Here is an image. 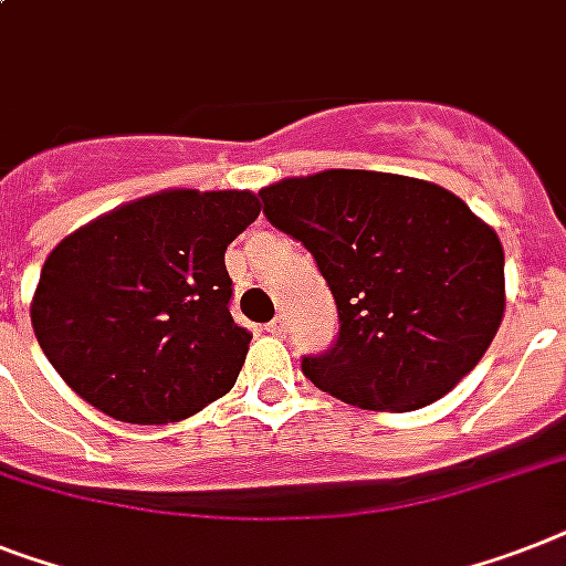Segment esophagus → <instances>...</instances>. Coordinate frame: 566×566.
Listing matches in <instances>:
<instances>
[{"instance_id": "34e87169", "label": "esophagus", "mask_w": 566, "mask_h": 566, "mask_svg": "<svg viewBox=\"0 0 566 566\" xmlns=\"http://www.w3.org/2000/svg\"><path fill=\"white\" fill-rule=\"evenodd\" d=\"M268 331L270 334H275V337H282L284 331H287V316H282V314L275 316L273 323H268Z\"/></svg>"}]
</instances>
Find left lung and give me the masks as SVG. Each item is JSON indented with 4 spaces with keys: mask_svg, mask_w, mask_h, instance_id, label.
<instances>
[{
    "mask_svg": "<svg viewBox=\"0 0 566 566\" xmlns=\"http://www.w3.org/2000/svg\"><path fill=\"white\" fill-rule=\"evenodd\" d=\"M337 302V339L302 357L314 387L363 410H418L474 369L506 311L503 243L448 188L331 168L261 188Z\"/></svg>",
    "mask_w": 566,
    "mask_h": 566,
    "instance_id": "obj_1",
    "label": "left lung"
}]
</instances>
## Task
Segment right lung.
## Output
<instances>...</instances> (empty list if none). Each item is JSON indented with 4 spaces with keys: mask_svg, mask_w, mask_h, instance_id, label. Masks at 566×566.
Returning <instances> with one entry per match:
<instances>
[{
    "mask_svg": "<svg viewBox=\"0 0 566 566\" xmlns=\"http://www.w3.org/2000/svg\"><path fill=\"white\" fill-rule=\"evenodd\" d=\"M259 211L252 191L171 188L63 238L31 302L60 378L127 424H168L227 395L252 334L229 314L223 252Z\"/></svg>",
    "mask_w": 566,
    "mask_h": 566,
    "instance_id": "add662e5",
    "label": "right lung"
}]
</instances>
